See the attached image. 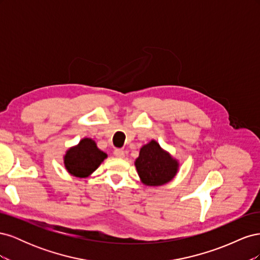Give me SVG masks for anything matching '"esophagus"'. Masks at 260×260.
Wrapping results in <instances>:
<instances>
[{
    "label": "esophagus",
    "mask_w": 260,
    "mask_h": 260,
    "mask_svg": "<svg viewBox=\"0 0 260 260\" xmlns=\"http://www.w3.org/2000/svg\"><path fill=\"white\" fill-rule=\"evenodd\" d=\"M114 155L116 157H118V158H123L124 157V151L123 149H120V148H116L114 151Z\"/></svg>",
    "instance_id": "obj_1"
}]
</instances>
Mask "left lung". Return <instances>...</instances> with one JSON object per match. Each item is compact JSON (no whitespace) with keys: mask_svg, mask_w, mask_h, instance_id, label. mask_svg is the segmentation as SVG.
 I'll list each match as a JSON object with an SVG mask.
<instances>
[{"mask_svg":"<svg viewBox=\"0 0 260 260\" xmlns=\"http://www.w3.org/2000/svg\"><path fill=\"white\" fill-rule=\"evenodd\" d=\"M135 165L142 183L149 186L168 183L179 169L178 160L164 151L155 140L141 147Z\"/></svg>","mask_w":260,"mask_h":260,"instance_id":"8db88e82","label":"left lung"}]
</instances>
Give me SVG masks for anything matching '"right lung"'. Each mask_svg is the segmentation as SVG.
<instances>
[{
	"label": "right lung",
	"instance_id": "right-lung-1",
	"mask_svg": "<svg viewBox=\"0 0 260 260\" xmlns=\"http://www.w3.org/2000/svg\"><path fill=\"white\" fill-rule=\"evenodd\" d=\"M107 157L90 138L82 139L79 144L70 147L64 156V164L70 175L78 178L89 177Z\"/></svg>",
	"mask_w": 260,
	"mask_h": 260
}]
</instances>
